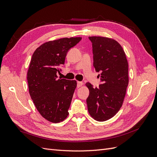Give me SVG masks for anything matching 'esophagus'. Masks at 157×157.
Segmentation results:
<instances>
[{
    "mask_svg": "<svg viewBox=\"0 0 157 157\" xmlns=\"http://www.w3.org/2000/svg\"><path fill=\"white\" fill-rule=\"evenodd\" d=\"M82 82H80V81H77V87L80 88V86H82Z\"/></svg>",
    "mask_w": 157,
    "mask_h": 157,
    "instance_id": "34e87169",
    "label": "esophagus"
}]
</instances>
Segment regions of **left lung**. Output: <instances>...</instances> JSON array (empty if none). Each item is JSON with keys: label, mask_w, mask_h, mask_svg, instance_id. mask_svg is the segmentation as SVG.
<instances>
[{"label": "left lung", "mask_w": 157, "mask_h": 157, "mask_svg": "<svg viewBox=\"0 0 157 157\" xmlns=\"http://www.w3.org/2000/svg\"><path fill=\"white\" fill-rule=\"evenodd\" d=\"M92 43L94 67L100 71L101 84L93 88L87 82L88 113L94 120L110 119L120 110L128 85V63L121 45L113 39L89 36Z\"/></svg>", "instance_id": "1"}]
</instances>
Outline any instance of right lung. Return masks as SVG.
<instances>
[{
  "label": "right lung",
  "mask_w": 157,
  "mask_h": 157,
  "mask_svg": "<svg viewBox=\"0 0 157 157\" xmlns=\"http://www.w3.org/2000/svg\"><path fill=\"white\" fill-rule=\"evenodd\" d=\"M81 39L71 37L46 42L32 56L27 77L29 94L42 117L53 123L67 117L77 87L76 80L58 78L57 73L69 50Z\"/></svg>",
  "instance_id": "obj_1"
}]
</instances>
